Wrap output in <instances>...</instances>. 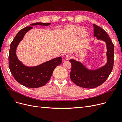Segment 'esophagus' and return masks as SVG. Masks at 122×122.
<instances>
[{
	"label": "esophagus",
	"mask_w": 122,
	"mask_h": 122,
	"mask_svg": "<svg viewBox=\"0 0 122 122\" xmlns=\"http://www.w3.org/2000/svg\"><path fill=\"white\" fill-rule=\"evenodd\" d=\"M72 57V55H71V54H67L66 56V58L67 60H70V59H71Z\"/></svg>",
	"instance_id": "obj_1"
}]
</instances>
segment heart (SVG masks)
Masks as SVG:
<instances>
[{
	"label": "heart",
	"mask_w": 122,
	"mask_h": 122,
	"mask_svg": "<svg viewBox=\"0 0 122 122\" xmlns=\"http://www.w3.org/2000/svg\"><path fill=\"white\" fill-rule=\"evenodd\" d=\"M69 29L70 31L74 35H79L82 33L83 37H86L87 36V33L86 31L82 32L83 30V28L79 26H70Z\"/></svg>",
	"instance_id": "heart-1"
}]
</instances>
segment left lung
<instances>
[{
  "label": "left lung",
  "mask_w": 122,
  "mask_h": 122,
  "mask_svg": "<svg viewBox=\"0 0 122 122\" xmlns=\"http://www.w3.org/2000/svg\"><path fill=\"white\" fill-rule=\"evenodd\" d=\"M94 36L98 40L104 41L107 47V62L103 67L95 70H90L79 61L70 60L72 69L70 78L77 86L87 88L97 87L104 83L111 73L114 62V45L106 32L98 26L93 24Z\"/></svg>",
  "instance_id": "8db88e82"
}]
</instances>
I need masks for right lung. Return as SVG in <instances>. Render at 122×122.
Here are the masks:
<instances>
[{
	"label": "right lung",
	"mask_w": 122,
	"mask_h": 122,
	"mask_svg": "<svg viewBox=\"0 0 122 122\" xmlns=\"http://www.w3.org/2000/svg\"><path fill=\"white\" fill-rule=\"evenodd\" d=\"M50 23L37 22L30 26H48ZM27 26L22 29L15 36L10 45L9 54V66L11 73L18 82L29 88H38L44 86L49 81L54 69L61 63V57L55 58L34 67H28L20 61L16 55V49L24 36L32 29Z\"/></svg>",
	"instance_id": "obj_1"
}]
</instances>
